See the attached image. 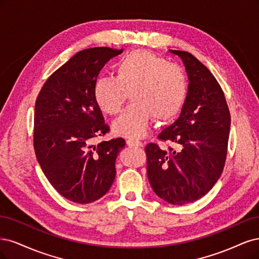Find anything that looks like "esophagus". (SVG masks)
Instances as JSON below:
<instances>
[{
	"instance_id": "obj_1",
	"label": "esophagus",
	"mask_w": 259,
	"mask_h": 259,
	"mask_svg": "<svg viewBox=\"0 0 259 259\" xmlns=\"http://www.w3.org/2000/svg\"><path fill=\"white\" fill-rule=\"evenodd\" d=\"M127 145L132 146V147H142V146H143V143H142V142H140V141H138V140L129 139V140H127Z\"/></svg>"
}]
</instances>
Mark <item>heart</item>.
Here are the masks:
<instances>
[{"instance_id":"b5f03b06","label":"heart","mask_w":259,"mask_h":259,"mask_svg":"<svg viewBox=\"0 0 259 259\" xmlns=\"http://www.w3.org/2000/svg\"><path fill=\"white\" fill-rule=\"evenodd\" d=\"M115 77H100L93 88L101 110L117 114L128 99L132 103L113 122L116 135L140 138L148 131L153 117L168 121L184 106L188 79L182 68L147 51H133L115 64Z\"/></svg>"}]
</instances>
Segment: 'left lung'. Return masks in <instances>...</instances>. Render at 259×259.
Returning <instances> with one entry per match:
<instances>
[{
    "label": "left lung",
    "mask_w": 259,
    "mask_h": 259,
    "mask_svg": "<svg viewBox=\"0 0 259 259\" xmlns=\"http://www.w3.org/2000/svg\"><path fill=\"white\" fill-rule=\"evenodd\" d=\"M185 64L188 95L179 118L158 136L178 146L145 147L147 177L155 194L174 205L202 198L220 179L227 156L230 113L220 84L187 52L170 51Z\"/></svg>",
    "instance_id": "left-lung-1"
}]
</instances>
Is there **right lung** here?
<instances>
[{"label":"right lung","instance_id":"right-lung-1","mask_svg":"<svg viewBox=\"0 0 259 259\" xmlns=\"http://www.w3.org/2000/svg\"><path fill=\"white\" fill-rule=\"evenodd\" d=\"M122 49L95 47L74 55L54 72L35 102L34 151L45 177L70 201L103 197L115 180V161L126 145L117 138L95 144L110 131L93 88L100 71Z\"/></svg>","mask_w":259,"mask_h":259}]
</instances>
